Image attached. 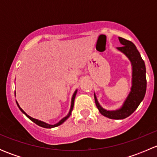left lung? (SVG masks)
Masks as SVG:
<instances>
[{
  "mask_svg": "<svg viewBox=\"0 0 157 157\" xmlns=\"http://www.w3.org/2000/svg\"><path fill=\"white\" fill-rule=\"evenodd\" d=\"M118 39L122 46L118 47V49L129 58L132 64V86L131 92L122 107L116 111H107L102 109L94 95L96 107L99 112L111 119H124L131 115L144 99L147 90L146 67L138 50L131 41L121 37H118Z\"/></svg>",
  "mask_w": 157,
  "mask_h": 157,
  "instance_id": "obj_1",
  "label": "left lung"
}]
</instances>
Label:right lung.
<instances>
[{"label":"right lung","instance_id":"add662e5","mask_svg":"<svg viewBox=\"0 0 157 157\" xmlns=\"http://www.w3.org/2000/svg\"><path fill=\"white\" fill-rule=\"evenodd\" d=\"M77 90H76V91L74 92V95H73L72 99H71V109H70V112H69L68 115H67V116H66V117H64V118H62V119H61V121H59V122H58V123H57V124H54V125H52V124H46V123L43 122V121H39V120H37V119H35V118H32V117H30L29 115H28L27 114H26V112H25L23 110V109H22L21 108H20V105H19V104L17 103V105H18L19 109H20V111H21V112H23V113H24L25 115H26V116H27L28 118H29V119L31 120V121H33V122H34V123H36V124H38V125L41 126V127H42V128H55V127H57V126H59L60 124H62L63 122H64V121H65L66 120H67V118H68L69 117H70V115H71V112H72V110H73V108H74V99H75V96H76V94H77Z\"/></svg>","mask_w":157,"mask_h":157}]
</instances>
